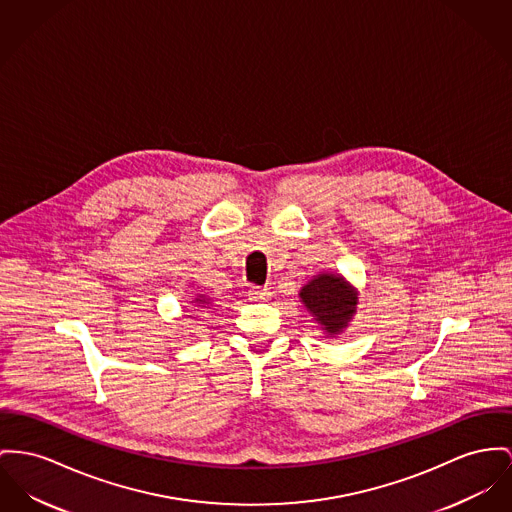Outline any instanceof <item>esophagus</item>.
Returning <instances> with one entry per match:
<instances>
[{
    "mask_svg": "<svg viewBox=\"0 0 512 512\" xmlns=\"http://www.w3.org/2000/svg\"><path fill=\"white\" fill-rule=\"evenodd\" d=\"M272 297V291L268 287H250L248 299L250 301H268Z\"/></svg>",
    "mask_w": 512,
    "mask_h": 512,
    "instance_id": "obj_1",
    "label": "esophagus"
}]
</instances>
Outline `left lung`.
I'll list each match as a JSON object with an SVG mask.
<instances>
[{"instance_id":"obj_1","label":"left lung","mask_w":512,"mask_h":512,"mask_svg":"<svg viewBox=\"0 0 512 512\" xmlns=\"http://www.w3.org/2000/svg\"><path fill=\"white\" fill-rule=\"evenodd\" d=\"M299 299L318 328L336 338L357 314L359 291L341 273L320 272L301 287Z\"/></svg>"}]
</instances>
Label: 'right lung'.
Returning <instances> with one entry per match:
<instances>
[{
    "label": "right lung",
    "instance_id": "1",
    "mask_svg": "<svg viewBox=\"0 0 512 512\" xmlns=\"http://www.w3.org/2000/svg\"><path fill=\"white\" fill-rule=\"evenodd\" d=\"M190 303H194V307H211V299H209V297H205L202 293H198V295H196V299H194V301H190Z\"/></svg>",
    "mask_w": 512,
    "mask_h": 512
}]
</instances>
